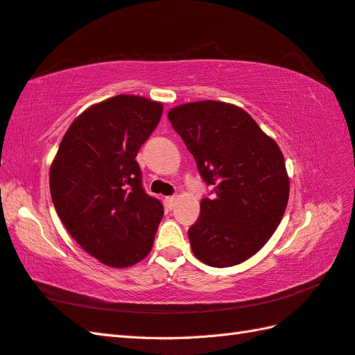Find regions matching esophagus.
Instances as JSON below:
<instances>
[{"instance_id":"obj_1","label":"esophagus","mask_w":355,"mask_h":355,"mask_svg":"<svg viewBox=\"0 0 355 355\" xmlns=\"http://www.w3.org/2000/svg\"><path fill=\"white\" fill-rule=\"evenodd\" d=\"M164 202H166V206H168L169 209H173V207H175L177 197H175V195H169V197L164 198Z\"/></svg>"}]
</instances>
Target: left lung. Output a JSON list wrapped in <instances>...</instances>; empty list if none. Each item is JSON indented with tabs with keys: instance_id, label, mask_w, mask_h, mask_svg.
I'll list each match as a JSON object with an SVG mask.
<instances>
[{
	"instance_id": "obj_1",
	"label": "left lung",
	"mask_w": 355,
	"mask_h": 355,
	"mask_svg": "<svg viewBox=\"0 0 355 355\" xmlns=\"http://www.w3.org/2000/svg\"><path fill=\"white\" fill-rule=\"evenodd\" d=\"M168 119L202 182L214 187L187 232L193 254L218 268L247 261L273 235L288 202L281 149L250 114L230 103H184Z\"/></svg>"
}]
</instances>
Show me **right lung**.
I'll return each instance as SVG.
<instances>
[{
	"label": "right lung",
	"mask_w": 355,
	"mask_h": 355,
	"mask_svg": "<svg viewBox=\"0 0 355 355\" xmlns=\"http://www.w3.org/2000/svg\"><path fill=\"white\" fill-rule=\"evenodd\" d=\"M163 105L119 94L82 112L50 168L56 212L76 243L105 266L146 258L164 209L143 189L139 149L160 122Z\"/></svg>",
	"instance_id": "right-lung-1"
}]
</instances>
